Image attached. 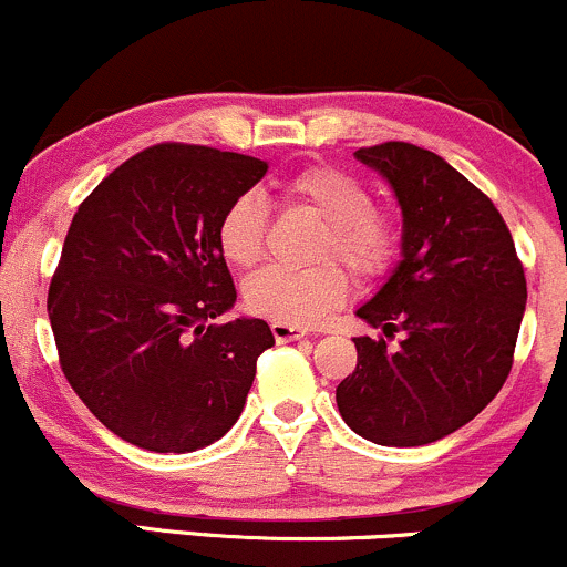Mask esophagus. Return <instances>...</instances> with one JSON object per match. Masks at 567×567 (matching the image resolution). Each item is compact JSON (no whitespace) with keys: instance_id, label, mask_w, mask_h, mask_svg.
Listing matches in <instances>:
<instances>
[{"instance_id":"1","label":"esophagus","mask_w":567,"mask_h":567,"mask_svg":"<svg viewBox=\"0 0 567 567\" xmlns=\"http://www.w3.org/2000/svg\"><path fill=\"white\" fill-rule=\"evenodd\" d=\"M271 333L277 342H296V339L307 337V329H301V326H290V323H271Z\"/></svg>"}]
</instances>
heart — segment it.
Wrapping results in <instances>:
<instances>
[{"label":"heart","instance_id":"1","mask_svg":"<svg viewBox=\"0 0 567 567\" xmlns=\"http://www.w3.org/2000/svg\"><path fill=\"white\" fill-rule=\"evenodd\" d=\"M288 206H303L326 223L318 255H337L359 277H380L402 247L396 214L372 204L369 187L331 165H309L279 187ZM268 206L255 193H241L217 219V247L236 268H252L264 258ZM350 296V279L333 260L312 268H264L244 285V301L274 323L315 326Z\"/></svg>","mask_w":567,"mask_h":567}]
</instances>
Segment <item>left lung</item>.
Wrapping results in <instances>:
<instances>
[{
	"mask_svg": "<svg viewBox=\"0 0 567 567\" xmlns=\"http://www.w3.org/2000/svg\"><path fill=\"white\" fill-rule=\"evenodd\" d=\"M402 206V260L359 318L402 342L355 337L337 385L344 424L378 445H426L473 421L514 367L527 279L497 206L429 148L355 152Z\"/></svg>",
	"mask_w": 567,
	"mask_h": 567,
	"instance_id": "left-lung-1",
	"label": "left lung"
}]
</instances>
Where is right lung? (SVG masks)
<instances>
[{"label":"right lung","instance_id":"add662e5","mask_svg":"<svg viewBox=\"0 0 567 567\" xmlns=\"http://www.w3.org/2000/svg\"><path fill=\"white\" fill-rule=\"evenodd\" d=\"M264 159L157 143L118 165L75 212L48 288L59 363L105 429L138 449L189 454L241 415L266 320L236 303L217 219L266 176Z\"/></svg>","mask_w":567,"mask_h":567}]
</instances>
